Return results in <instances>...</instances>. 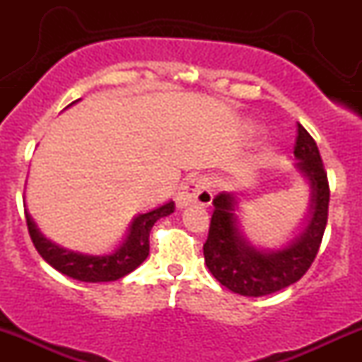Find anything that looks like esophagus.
<instances>
[{"instance_id": "34e87169", "label": "esophagus", "mask_w": 362, "mask_h": 362, "mask_svg": "<svg viewBox=\"0 0 362 362\" xmlns=\"http://www.w3.org/2000/svg\"><path fill=\"white\" fill-rule=\"evenodd\" d=\"M213 201V190L209 182L204 177H190L178 189L175 202L178 209H184L187 206H209Z\"/></svg>"}]
</instances>
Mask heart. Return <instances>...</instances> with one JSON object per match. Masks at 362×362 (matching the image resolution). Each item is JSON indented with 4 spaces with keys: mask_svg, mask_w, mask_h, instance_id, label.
Here are the masks:
<instances>
[{
    "mask_svg": "<svg viewBox=\"0 0 362 362\" xmlns=\"http://www.w3.org/2000/svg\"><path fill=\"white\" fill-rule=\"evenodd\" d=\"M269 155H271V146L262 148L260 151L255 155V160H253V161H255V165H262L265 160H267Z\"/></svg>",
    "mask_w": 362,
    "mask_h": 362,
    "instance_id": "b5f03b06",
    "label": "heart"
}]
</instances>
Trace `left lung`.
<instances>
[{
    "label": "left lung",
    "mask_w": 362,
    "mask_h": 362,
    "mask_svg": "<svg viewBox=\"0 0 362 362\" xmlns=\"http://www.w3.org/2000/svg\"><path fill=\"white\" fill-rule=\"evenodd\" d=\"M294 158V168L308 184V211L293 238L281 248L259 247L243 235L238 194L221 192L213 199L204 260L216 281L236 294L259 298L277 293L300 281L317 257L325 233L330 190L317 143L301 124Z\"/></svg>",
    "instance_id": "obj_1"
}]
</instances>
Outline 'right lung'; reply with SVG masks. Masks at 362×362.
Here are the masks:
<instances>
[{
    "instance_id": "obj_1",
    "label": "right lung",
    "mask_w": 362,
    "mask_h": 362,
    "mask_svg": "<svg viewBox=\"0 0 362 362\" xmlns=\"http://www.w3.org/2000/svg\"><path fill=\"white\" fill-rule=\"evenodd\" d=\"M173 207V201H168L163 206L136 216L119 247L103 255H90L61 247L40 231L28 209H25V218L37 252L51 267L81 282H110L131 274L146 260L149 255V231L153 224L160 218L172 214Z\"/></svg>"
}]
</instances>
